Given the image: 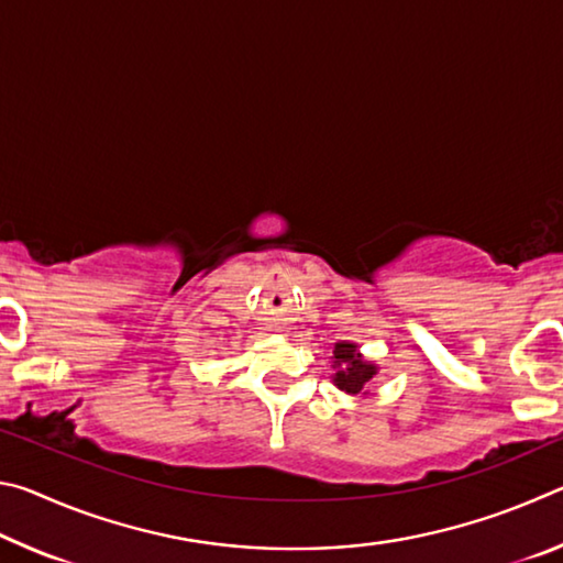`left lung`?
<instances>
[{"label":"left lung","mask_w":563,"mask_h":563,"mask_svg":"<svg viewBox=\"0 0 563 563\" xmlns=\"http://www.w3.org/2000/svg\"><path fill=\"white\" fill-rule=\"evenodd\" d=\"M335 365L340 367V373L335 375V385L350 395H357L377 373L375 365L360 360L357 347L350 345V342H338L335 345Z\"/></svg>","instance_id":"1"}]
</instances>
